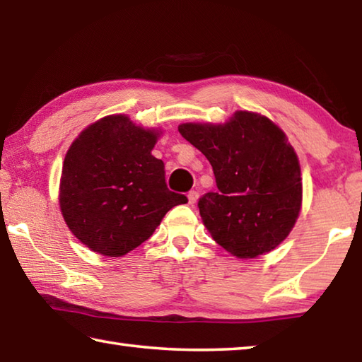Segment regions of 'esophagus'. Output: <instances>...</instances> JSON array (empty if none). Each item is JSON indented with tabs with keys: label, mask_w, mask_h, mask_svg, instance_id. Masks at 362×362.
I'll return each instance as SVG.
<instances>
[{
	"label": "esophagus",
	"mask_w": 362,
	"mask_h": 362,
	"mask_svg": "<svg viewBox=\"0 0 362 362\" xmlns=\"http://www.w3.org/2000/svg\"><path fill=\"white\" fill-rule=\"evenodd\" d=\"M188 203L189 204H194L196 201H198V196H199V193L198 192H194V189H192V192H188Z\"/></svg>",
	"instance_id": "esophagus-1"
}]
</instances>
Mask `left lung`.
I'll list each match as a JSON object with an SVG mask.
<instances>
[{"instance_id":"left-lung-1","label":"left lung","mask_w":362,"mask_h":362,"mask_svg":"<svg viewBox=\"0 0 362 362\" xmlns=\"http://www.w3.org/2000/svg\"><path fill=\"white\" fill-rule=\"evenodd\" d=\"M209 159L217 189L198 201L214 241L240 259L286 240L302 204V177L284 132L265 116L236 112L225 124L179 126Z\"/></svg>"}]
</instances>
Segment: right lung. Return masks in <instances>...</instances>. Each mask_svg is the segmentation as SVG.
I'll return each instance as SVG.
<instances>
[{"instance_id":"right-lung-1","label":"right lung","mask_w":362,"mask_h":362,"mask_svg":"<svg viewBox=\"0 0 362 362\" xmlns=\"http://www.w3.org/2000/svg\"><path fill=\"white\" fill-rule=\"evenodd\" d=\"M158 132L124 115L90 124L66 151L60 211L84 246L121 257L148 240L187 196L168 188L164 163L151 155Z\"/></svg>"}]
</instances>
